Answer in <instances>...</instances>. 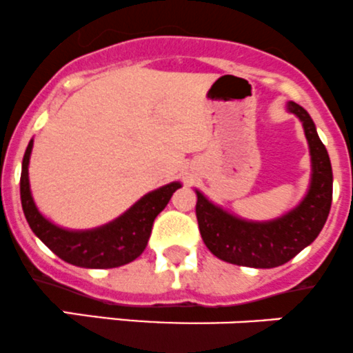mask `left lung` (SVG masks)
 <instances>
[{"instance_id":"8db88e82","label":"left lung","mask_w":353,"mask_h":353,"mask_svg":"<svg viewBox=\"0 0 353 353\" xmlns=\"http://www.w3.org/2000/svg\"><path fill=\"white\" fill-rule=\"evenodd\" d=\"M288 110L303 122L312 157V183L305 200L272 222H248L212 205L196 191V219L207 248L221 260L245 268L271 269L283 265L317 238L330 215L333 170L326 146L310 115L290 101Z\"/></svg>"}]
</instances>
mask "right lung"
<instances>
[{"label":"right lung","mask_w":353,"mask_h":353,"mask_svg":"<svg viewBox=\"0 0 353 353\" xmlns=\"http://www.w3.org/2000/svg\"><path fill=\"white\" fill-rule=\"evenodd\" d=\"M32 139L26 150L20 174V200L34 234L65 262L88 269H112L138 259L146 248L157 215L165 208L179 183H170L143 196L122 217L93 231H65L37 212L29 190V157Z\"/></svg>","instance_id":"obj_1"}]
</instances>
